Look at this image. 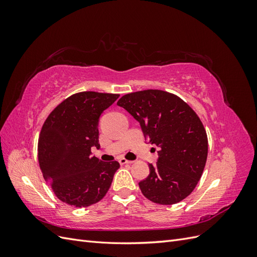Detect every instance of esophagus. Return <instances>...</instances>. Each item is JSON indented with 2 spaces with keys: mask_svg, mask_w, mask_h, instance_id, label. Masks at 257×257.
Instances as JSON below:
<instances>
[{
  "mask_svg": "<svg viewBox=\"0 0 257 257\" xmlns=\"http://www.w3.org/2000/svg\"><path fill=\"white\" fill-rule=\"evenodd\" d=\"M119 163H120L121 165H124V164H132V163H133V161H128V160H126V159L121 158V159L119 160Z\"/></svg>",
  "mask_w": 257,
  "mask_h": 257,
  "instance_id": "obj_1",
  "label": "esophagus"
}]
</instances>
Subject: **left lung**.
<instances>
[{
  "mask_svg": "<svg viewBox=\"0 0 257 257\" xmlns=\"http://www.w3.org/2000/svg\"><path fill=\"white\" fill-rule=\"evenodd\" d=\"M116 105L141 123L143 133L159 147L155 165L141 181L144 196L155 204L173 205L188 197L203 175L208 138L199 116L183 99L162 90L123 95Z\"/></svg>",
  "mask_w": 257,
  "mask_h": 257,
  "instance_id": "obj_1",
  "label": "left lung"
}]
</instances>
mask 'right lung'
Instances as JSON below:
<instances>
[{"label": "right lung", "mask_w": 257, "mask_h": 257, "mask_svg": "<svg viewBox=\"0 0 257 257\" xmlns=\"http://www.w3.org/2000/svg\"><path fill=\"white\" fill-rule=\"evenodd\" d=\"M119 94L79 92L59 104L43 124L38 137V163L56 196L74 207H89L109 190L120 167L116 161L91 157L99 148L98 120Z\"/></svg>", "instance_id": "right-lung-1"}]
</instances>
